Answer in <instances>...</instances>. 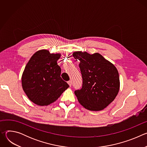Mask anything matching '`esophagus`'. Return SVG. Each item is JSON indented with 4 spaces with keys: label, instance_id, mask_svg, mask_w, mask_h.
<instances>
[{
    "label": "esophagus",
    "instance_id": "obj_1",
    "mask_svg": "<svg viewBox=\"0 0 147 147\" xmlns=\"http://www.w3.org/2000/svg\"><path fill=\"white\" fill-rule=\"evenodd\" d=\"M68 84L69 85V86L70 87H71V85H72V81H68Z\"/></svg>",
    "mask_w": 147,
    "mask_h": 147
}]
</instances>
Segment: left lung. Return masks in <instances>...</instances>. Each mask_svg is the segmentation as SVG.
Listing matches in <instances>:
<instances>
[{"mask_svg": "<svg viewBox=\"0 0 147 147\" xmlns=\"http://www.w3.org/2000/svg\"><path fill=\"white\" fill-rule=\"evenodd\" d=\"M73 57L80 60L82 86L74 91L79 103L92 111L104 109L113 101L120 89L118 71L99 53L77 51Z\"/></svg>", "mask_w": 147, "mask_h": 147, "instance_id": "8db88e82", "label": "left lung"}]
</instances>
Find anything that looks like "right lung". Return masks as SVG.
<instances>
[{
	"instance_id": "obj_1",
	"label": "right lung",
	"mask_w": 147,
	"mask_h": 147,
	"mask_svg": "<svg viewBox=\"0 0 147 147\" xmlns=\"http://www.w3.org/2000/svg\"><path fill=\"white\" fill-rule=\"evenodd\" d=\"M60 56V53L39 50L25 67L22 77V87L28 99L38 105H49L69 87L60 77L61 69L57 63Z\"/></svg>"
}]
</instances>
